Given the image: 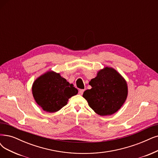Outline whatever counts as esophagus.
I'll return each instance as SVG.
<instances>
[{"label": "esophagus", "mask_w": 158, "mask_h": 158, "mask_svg": "<svg viewBox=\"0 0 158 158\" xmlns=\"http://www.w3.org/2000/svg\"><path fill=\"white\" fill-rule=\"evenodd\" d=\"M84 91H85V89H80V90H79L78 93H79L80 94H81V95H82L83 93H84Z\"/></svg>", "instance_id": "esophagus-1"}]
</instances>
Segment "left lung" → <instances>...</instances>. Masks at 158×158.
<instances>
[{
  "mask_svg": "<svg viewBox=\"0 0 158 158\" xmlns=\"http://www.w3.org/2000/svg\"><path fill=\"white\" fill-rule=\"evenodd\" d=\"M89 84L91 89L85 91L83 97L99 115H113L121 109L127 98V81L112 67H105L100 69Z\"/></svg>",
  "mask_w": 158,
  "mask_h": 158,
  "instance_id": "obj_1",
  "label": "left lung"
}]
</instances>
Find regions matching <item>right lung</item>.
Segmentation results:
<instances>
[{"label":"right lung","mask_w":158,"mask_h":158,"mask_svg":"<svg viewBox=\"0 0 158 158\" xmlns=\"http://www.w3.org/2000/svg\"><path fill=\"white\" fill-rule=\"evenodd\" d=\"M36 103L47 112L54 113L65 106L78 91L60 73L48 71L34 81L31 87Z\"/></svg>","instance_id":"1"}]
</instances>
